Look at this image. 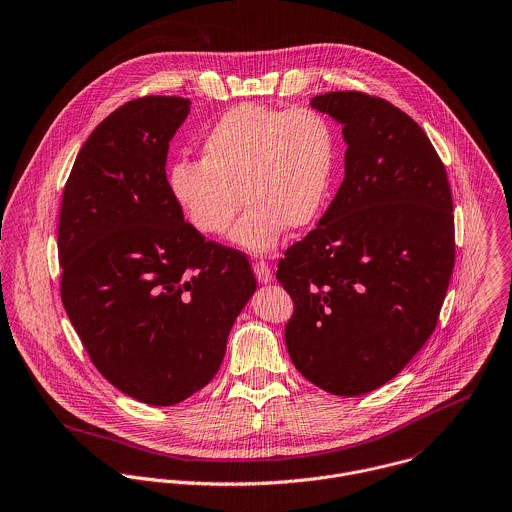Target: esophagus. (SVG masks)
Instances as JSON below:
<instances>
[{"mask_svg": "<svg viewBox=\"0 0 512 512\" xmlns=\"http://www.w3.org/2000/svg\"><path fill=\"white\" fill-rule=\"evenodd\" d=\"M254 274L258 278L260 284H270L274 280V274H272V268L266 264V262H256L254 264Z\"/></svg>", "mask_w": 512, "mask_h": 512, "instance_id": "34e87169", "label": "esophagus"}]
</instances>
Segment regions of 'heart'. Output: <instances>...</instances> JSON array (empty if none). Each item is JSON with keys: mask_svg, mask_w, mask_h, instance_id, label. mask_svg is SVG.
<instances>
[{"mask_svg": "<svg viewBox=\"0 0 512 512\" xmlns=\"http://www.w3.org/2000/svg\"><path fill=\"white\" fill-rule=\"evenodd\" d=\"M338 169V135L316 109L244 103L228 109L202 141V161H176L172 196L186 220L220 236L242 202L230 240L252 254L274 250L286 232L312 226L324 212Z\"/></svg>", "mask_w": 512, "mask_h": 512, "instance_id": "1", "label": "heart"}]
</instances>
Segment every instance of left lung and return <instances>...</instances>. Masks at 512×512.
<instances>
[{
    "label": "left lung",
    "instance_id": "1",
    "mask_svg": "<svg viewBox=\"0 0 512 512\" xmlns=\"http://www.w3.org/2000/svg\"><path fill=\"white\" fill-rule=\"evenodd\" d=\"M310 105L338 121L345 176L276 278L294 300L286 347L320 389L355 397L393 379L429 340L455 264L447 172L423 129L357 91Z\"/></svg>",
    "mask_w": 512,
    "mask_h": 512
}]
</instances>
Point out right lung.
Instances as JSON below:
<instances>
[{
  "label": "right lung",
  "mask_w": 512,
  "mask_h": 512,
  "mask_svg": "<svg viewBox=\"0 0 512 512\" xmlns=\"http://www.w3.org/2000/svg\"><path fill=\"white\" fill-rule=\"evenodd\" d=\"M182 97H143L81 147L59 216L61 300L91 361L125 395L167 407L218 371L256 292L238 250L184 222L167 180Z\"/></svg>",
  "instance_id": "right-lung-1"
}]
</instances>
